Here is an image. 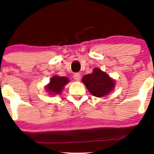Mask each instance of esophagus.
Segmentation results:
<instances>
[{
    "instance_id": "34e87169",
    "label": "esophagus",
    "mask_w": 154,
    "mask_h": 154,
    "mask_svg": "<svg viewBox=\"0 0 154 154\" xmlns=\"http://www.w3.org/2000/svg\"><path fill=\"white\" fill-rule=\"evenodd\" d=\"M73 79H74L75 81H79L81 79V75L79 73H75L73 75Z\"/></svg>"
}]
</instances>
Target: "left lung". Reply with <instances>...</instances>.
I'll list each match as a JSON object with an SVG mask.
<instances>
[{"label": "left lung", "instance_id": "obj_1", "mask_svg": "<svg viewBox=\"0 0 154 154\" xmlns=\"http://www.w3.org/2000/svg\"><path fill=\"white\" fill-rule=\"evenodd\" d=\"M81 81L88 91L97 97L108 95L114 90L116 85L114 79L97 67L93 69L92 73L84 75Z\"/></svg>", "mask_w": 154, "mask_h": 154}]
</instances>
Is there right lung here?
<instances>
[{"label": "right lung", "instance_id": "right-lung-1", "mask_svg": "<svg viewBox=\"0 0 154 154\" xmlns=\"http://www.w3.org/2000/svg\"><path fill=\"white\" fill-rule=\"evenodd\" d=\"M70 81L68 78L54 75L50 79L49 83L45 86V89L49 95L54 97L61 94L64 87Z\"/></svg>", "mask_w": 154, "mask_h": 154}]
</instances>
